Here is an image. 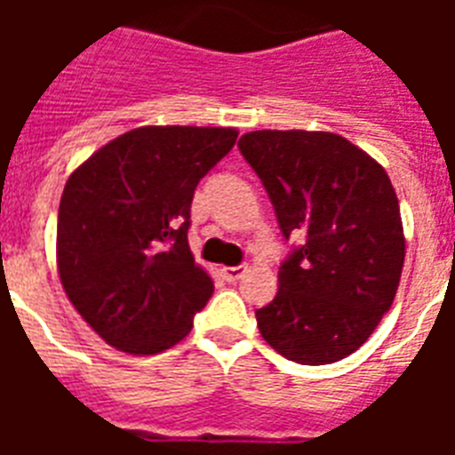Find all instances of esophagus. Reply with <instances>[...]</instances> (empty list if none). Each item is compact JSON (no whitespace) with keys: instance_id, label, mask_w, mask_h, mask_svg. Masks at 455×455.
<instances>
[{"instance_id":"1","label":"esophagus","mask_w":455,"mask_h":455,"mask_svg":"<svg viewBox=\"0 0 455 455\" xmlns=\"http://www.w3.org/2000/svg\"><path fill=\"white\" fill-rule=\"evenodd\" d=\"M245 271H248V267H243V264H238V267H221V276L228 283H235L238 278L245 276Z\"/></svg>"}]
</instances>
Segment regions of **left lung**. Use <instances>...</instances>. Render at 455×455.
Listing matches in <instances>:
<instances>
[{
    "label": "left lung",
    "mask_w": 455,
    "mask_h": 455,
    "mask_svg": "<svg viewBox=\"0 0 455 455\" xmlns=\"http://www.w3.org/2000/svg\"><path fill=\"white\" fill-rule=\"evenodd\" d=\"M262 179L285 238L257 328L285 359L323 366L356 352L392 307L403 269L402 212L387 172L332 132L259 130L238 141Z\"/></svg>",
    "instance_id": "obj_1"
}]
</instances>
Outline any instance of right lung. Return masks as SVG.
Masks as SVG:
<instances>
[{"label": "right lung", "mask_w": 455, "mask_h": 455, "mask_svg": "<svg viewBox=\"0 0 455 455\" xmlns=\"http://www.w3.org/2000/svg\"><path fill=\"white\" fill-rule=\"evenodd\" d=\"M231 127H139L84 160L59 205L68 299L110 347L157 354L212 298L188 248L193 191L235 144Z\"/></svg>", "instance_id": "1"}]
</instances>
